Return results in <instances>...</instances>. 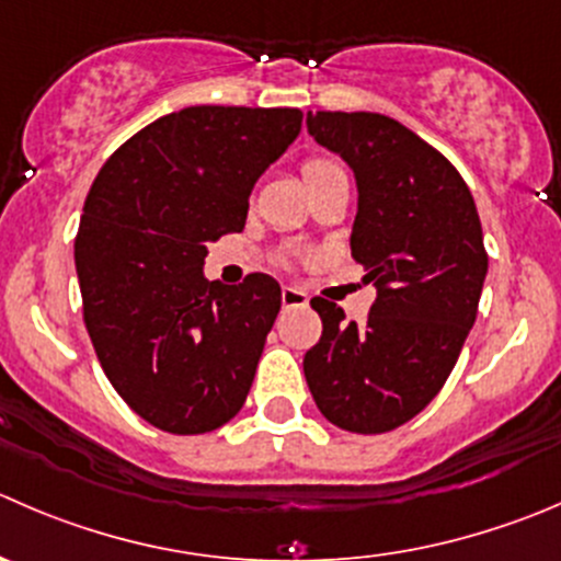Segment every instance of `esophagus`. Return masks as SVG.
<instances>
[{
  "label": "esophagus",
  "instance_id": "obj_1",
  "mask_svg": "<svg viewBox=\"0 0 561 561\" xmlns=\"http://www.w3.org/2000/svg\"><path fill=\"white\" fill-rule=\"evenodd\" d=\"M307 301V293L298 290V287H285V290H282V304H285V307H304Z\"/></svg>",
  "mask_w": 561,
  "mask_h": 561
}]
</instances>
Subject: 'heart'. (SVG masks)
<instances>
[{
  "instance_id": "b5f03b06",
  "label": "heart",
  "mask_w": 561,
  "mask_h": 561,
  "mask_svg": "<svg viewBox=\"0 0 561 561\" xmlns=\"http://www.w3.org/2000/svg\"><path fill=\"white\" fill-rule=\"evenodd\" d=\"M334 167L336 164H331V161H320V159L307 161V164H304V181H309V178L320 175V172H325V170H334Z\"/></svg>"
}]
</instances>
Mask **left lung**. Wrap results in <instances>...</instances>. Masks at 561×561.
Masks as SVG:
<instances>
[{"mask_svg":"<svg viewBox=\"0 0 561 561\" xmlns=\"http://www.w3.org/2000/svg\"><path fill=\"white\" fill-rule=\"evenodd\" d=\"M307 130L356 178L351 254L378 298L364 325L312 298L323 334L304 375L331 425L389 433L442 391L474 325L488 274L480 216L460 172L386 114L309 112Z\"/></svg>","mask_w":561,"mask_h":561,"instance_id":"1","label":"left lung"}]
</instances>
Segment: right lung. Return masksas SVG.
<instances>
[{"instance_id":"right-lung-1","label":"right lung","mask_w":561,"mask_h":561,"mask_svg":"<svg viewBox=\"0 0 561 561\" xmlns=\"http://www.w3.org/2000/svg\"><path fill=\"white\" fill-rule=\"evenodd\" d=\"M298 108L188 106L119 145L84 199L73 257L84 325L108 383L175 436L247 402L279 282L205 279L208 247L247 225L249 194L301 130Z\"/></svg>"}]
</instances>
